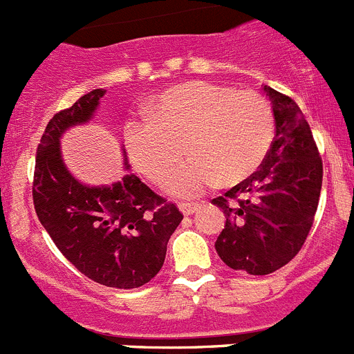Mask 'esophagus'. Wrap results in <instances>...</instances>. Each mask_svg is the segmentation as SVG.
Wrapping results in <instances>:
<instances>
[{
	"label": "esophagus",
	"mask_w": 354,
	"mask_h": 354,
	"mask_svg": "<svg viewBox=\"0 0 354 354\" xmlns=\"http://www.w3.org/2000/svg\"><path fill=\"white\" fill-rule=\"evenodd\" d=\"M179 209H180V212H183L184 216H192V214H195L196 211H198L200 204H189V202H187V204H180Z\"/></svg>",
	"instance_id": "1"
}]
</instances>
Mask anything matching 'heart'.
Here are the masks:
<instances>
[{
  "label": "heart",
  "mask_w": 354,
  "mask_h": 354,
  "mask_svg": "<svg viewBox=\"0 0 354 354\" xmlns=\"http://www.w3.org/2000/svg\"><path fill=\"white\" fill-rule=\"evenodd\" d=\"M149 113L124 124L127 158L147 179L161 184L186 149L192 159L168 184L179 196L198 195L218 179H248L274 140V115L264 97L209 81L168 88L150 102Z\"/></svg>",
  "instance_id": "1"
}]
</instances>
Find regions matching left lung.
Listing matches in <instances>:
<instances>
[{
	"instance_id": "8db88e82",
	"label": "left lung",
	"mask_w": 354,
	"mask_h": 354,
	"mask_svg": "<svg viewBox=\"0 0 354 354\" xmlns=\"http://www.w3.org/2000/svg\"><path fill=\"white\" fill-rule=\"evenodd\" d=\"M264 93L277 127L270 154L261 170L212 200L227 218L216 252L228 268L248 274H270L296 257L323 184V161L296 102L271 86Z\"/></svg>"
}]
</instances>
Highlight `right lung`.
<instances>
[{
    "label": "right lung",
    "mask_w": 354,
    "mask_h": 354,
    "mask_svg": "<svg viewBox=\"0 0 354 354\" xmlns=\"http://www.w3.org/2000/svg\"><path fill=\"white\" fill-rule=\"evenodd\" d=\"M104 93L92 90L49 120L37 149L33 204L55 245L84 277L106 287L136 289L162 268L183 214L131 171L104 186H90L71 174L62 136L88 124ZM124 167L129 170L126 152Z\"/></svg>",
    "instance_id": "add662e5"
}]
</instances>
